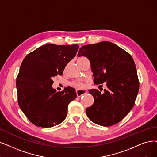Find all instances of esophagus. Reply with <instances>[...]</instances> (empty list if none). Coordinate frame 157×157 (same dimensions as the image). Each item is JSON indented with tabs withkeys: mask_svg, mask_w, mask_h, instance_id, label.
I'll use <instances>...</instances> for the list:
<instances>
[{
	"mask_svg": "<svg viewBox=\"0 0 157 157\" xmlns=\"http://www.w3.org/2000/svg\"><path fill=\"white\" fill-rule=\"evenodd\" d=\"M87 93V90L85 89H76V94L78 97H81L82 96Z\"/></svg>",
	"mask_w": 157,
	"mask_h": 157,
	"instance_id": "esophagus-1",
	"label": "esophagus"
}]
</instances>
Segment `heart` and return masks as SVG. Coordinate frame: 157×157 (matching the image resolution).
I'll use <instances>...</instances> for the list:
<instances>
[{
  "label": "heart",
  "instance_id": "1",
  "mask_svg": "<svg viewBox=\"0 0 157 157\" xmlns=\"http://www.w3.org/2000/svg\"><path fill=\"white\" fill-rule=\"evenodd\" d=\"M81 58H82V57H81ZM72 85L76 88H81L83 86V84L82 82H75L72 83Z\"/></svg>",
  "mask_w": 157,
  "mask_h": 157
}]
</instances>
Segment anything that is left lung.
I'll return each instance as SVG.
<instances>
[{
    "label": "left lung",
    "mask_w": 157,
    "mask_h": 157,
    "mask_svg": "<svg viewBox=\"0 0 157 157\" xmlns=\"http://www.w3.org/2000/svg\"><path fill=\"white\" fill-rule=\"evenodd\" d=\"M78 56H85L90 61L94 84L107 83L103 94L97 89L89 90L94 101L86 109L88 118L92 122L105 127L118 123L134 106L139 90L132 57L109 41L84 45Z\"/></svg>",
    "instance_id": "obj_1"
}]
</instances>
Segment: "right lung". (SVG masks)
<instances>
[{
  "label": "right lung",
  "mask_w": 157,
  "mask_h": 157,
  "mask_svg": "<svg viewBox=\"0 0 157 157\" xmlns=\"http://www.w3.org/2000/svg\"><path fill=\"white\" fill-rule=\"evenodd\" d=\"M78 48V44H47L23 59L16 79L18 103L33 124L48 128L66 118L68 105L76 98V92L70 86L57 92L52 86V78L63 74Z\"/></svg>",
  "instance_id": "right-lung-1"
}]
</instances>
